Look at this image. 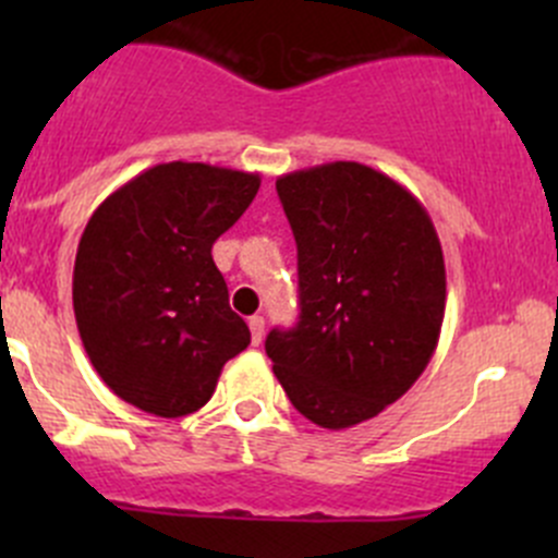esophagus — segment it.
Listing matches in <instances>:
<instances>
[{
    "mask_svg": "<svg viewBox=\"0 0 558 558\" xmlns=\"http://www.w3.org/2000/svg\"><path fill=\"white\" fill-rule=\"evenodd\" d=\"M247 326H251L253 345H258L264 337V315H251V318H247Z\"/></svg>",
    "mask_w": 558,
    "mask_h": 558,
    "instance_id": "obj_1",
    "label": "esophagus"
}]
</instances>
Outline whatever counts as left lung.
Returning a JSON list of instances; mask_svg holds the SVG:
<instances>
[{
	"label": "left lung",
	"mask_w": 558,
	"mask_h": 558,
	"mask_svg": "<svg viewBox=\"0 0 558 558\" xmlns=\"http://www.w3.org/2000/svg\"><path fill=\"white\" fill-rule=\"evenodd\" d=\"M296 240L300 320L267 335L286 397L348 429L397 402L429 364L446 315V262L426 207L359 161L280 174Z\"/></svg>",
	"instance_id": "left-lung-1"
}]
</instances>
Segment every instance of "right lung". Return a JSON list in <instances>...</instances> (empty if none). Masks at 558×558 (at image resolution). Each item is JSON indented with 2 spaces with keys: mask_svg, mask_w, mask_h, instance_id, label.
<instances>
[{
  "mask_svg": "<svg viewBox=\"0 0 558 558\" xmlns=\"http://www.w3.org/2000/svg\"><path fill=\"white\" fill-rule=\"evenodd\" d=\"M256 172L170 161L112 191L83 229L72 272L77 331L112 393L180 418L213 397L251 342L213 243L256 196Z\"/></svg>",
  "mask_w": 558,
  "mask_h": 558,
  "instance_id": "right-lung-1",
  "label": "right lung"
}]
</instances>
